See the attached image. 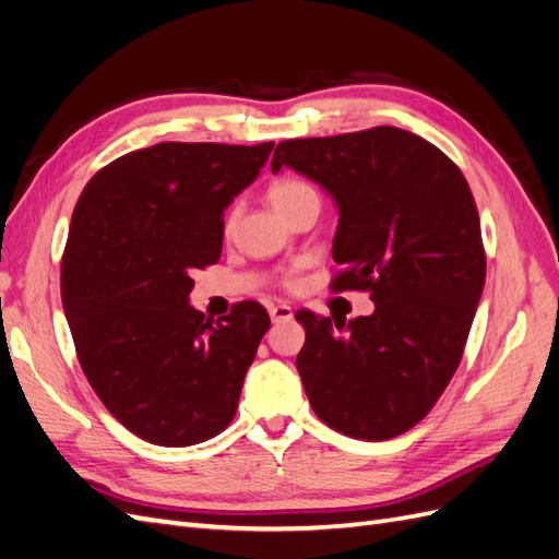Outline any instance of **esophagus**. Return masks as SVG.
Listing matches in <instances>:
<instances>
[{
  "instance_id": "1",
  "label": "esophagus",
  "mask_w": 559,
  "mask_h": 559,
  "mask_svg": "<svg viewBox=\"0 0 559 559\" xmlns=\"http://www.w3.org/2000/svg\"><path fill=\"white\" fill-rule=\"evenodd\" d=\"M267 312H270V319L275 321H289L292 317H294V310H292V306H286V302H273V306L267 308Z\"/></svg>"
}]
</instances>
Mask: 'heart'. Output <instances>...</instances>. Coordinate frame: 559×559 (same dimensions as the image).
I'll return each mask as SVG.
<instances>
[{"label": "heart", "mask_w": 559, "mask_h": 559, "mask_svg": "<svg viewBox=\"0 0 559 559\" xmlns=\"http://www.w3.org/2000/svg\"><path fill=\"white\" fill-rule=\"evenodd\" d=\"M267 198L280 214H286L302 205V202L319 200V193L314 191V186L302 179H280L270 186Z\"/></svg>", "instance_id": "b5f03b06"}]
</instances>
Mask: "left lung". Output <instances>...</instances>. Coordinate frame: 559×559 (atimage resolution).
Masks as SVG:
<instances>
[{"label":"left lung","mask_w":559,"mask_h":559,"mask_svg":"<svg viewBox=\"0 0 559 559\" xmlns=\"http://www.w3.org/2000/svg\"><path fill=\"white\" fill-rule=\"evenodd\" d=\"M337 207L333 289H368L373 314L349 324L308 310L296 368L312 411L361 441L425 417L462 361L485 286L480 218L464 175L415 132L382 126L277 144Z\"/></svg>","instance_id":"left-lung-1"}]
</instances>
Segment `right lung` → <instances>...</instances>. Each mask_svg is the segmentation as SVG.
Instances as JSON below:
<instances>
[{
    "label": "right lung",
    "mask_w": 559,
    "mask_h": 559,
    "mask_svg": "<svg viewBox=\"0 0 559 559\" xmlns=\"http://www.w3.org/2000/svg\"><path fill=\"white\" fill-rule=\"evenodd\" d=\"M275 142H163L83 189L62 257V308L95 394L144 441L186 448L224 431L270 317L253 300L212 321L193 270L222 257L224 212Z\"/></svg>",
    "instance_id": "1"
}]
</instances>
